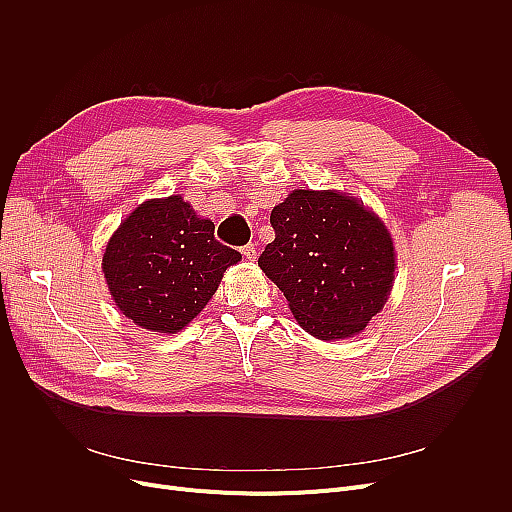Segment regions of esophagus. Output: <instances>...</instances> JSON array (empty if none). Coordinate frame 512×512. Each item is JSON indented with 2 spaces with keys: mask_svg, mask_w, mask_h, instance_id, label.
Listing matches in <instances>:
<instances>
[{
  "mask_svg": "<svg viewBox=\"0 0 512 512\" xmlns=\"http://www.w3.org/2000/svg\"><path fill=\"white\" fill-rule=\"evenodd\" d=\"M240 253L245 255V259H247V261H255V259H257V247L253 245V242H249V245L242 247V249H240Z\"/></svg>",
  "mask_w": 512,
  "mask_h": 512,
  "instance_id": "1",
  "label": "esophagus"
}]
</instances>
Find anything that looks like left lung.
Masks as SVG:
<instances>
[{"mask_svg":"<svg viewBox=\"0 0 512 512\" xmlns=\"http://www.w3.org/2000/svg\"><path fill=\"white\" fill-rule=\"evenodd\" d=\"M276 238L259 267L319 340L359 334L394 284L392 236L378 215L336 191L297 188L270 215Z\"/></svg>","mask_w":512,"mask_h":512,"instance_id":"1","label":"left lung"}]
</instances>
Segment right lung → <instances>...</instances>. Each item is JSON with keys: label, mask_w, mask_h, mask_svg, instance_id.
I'll list each match as a JSON object with an SVG mask.
<instances>
[{"label": "right lung", "mask_w": 512, "mask_h": 512, "mask_svg": "<svg viewBox=\"0 0 512 512\" xmlns=\"http://www.w3.org/2000/svg\"><path fill=\"white\" fill-rule=\"evenodd\" d=\"M213 230L180 195L134 209L107 242L101 263L118 309L145 330L180 332L240 261Z\"/></svg>", "instance_id": "add662e5"}]
</instances>
